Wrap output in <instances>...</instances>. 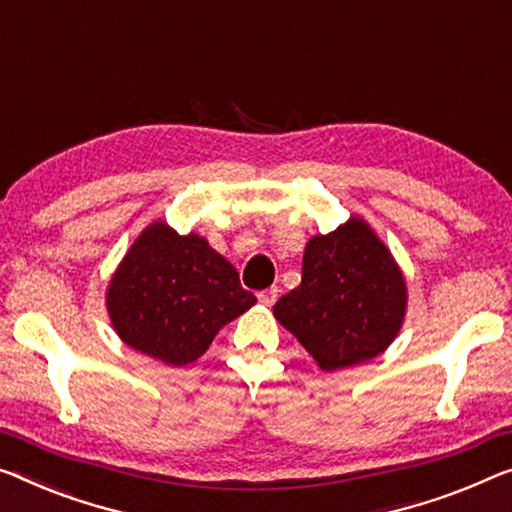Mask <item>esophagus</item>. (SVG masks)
<instances>
[{"label": "esophagus", "instance_id": "obj_1", "mask_svg": "<svg viewBox=\"0 0 512 512\" xmlns=\"http://www.w3.org/2000/svg\"><path fill=\"white\" fill-rule=\"evenodd\" d=\"M257 299L262 305H273L278 299V287H269V289H262V292L257 294Z\"/></svg>", "mask_w": 512, "mask_h": 512}]
</instances>
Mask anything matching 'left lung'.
<instances>
[{
	"mask_svg": "<svg viewBox=\"0 0 512 512\" xmlns=\"http://www.w3.org/2000/svg\"><path fill=\"white\" fill-rule=\"evenodd\" d=\"M407 285L388 248L361 218L303 253L301 285L273 305V315L308 349L322 370L379 356L398 335Z\"/></svg>",
	"mask_w": 512,
	"mask_h": 512,
	"instance_id": "1",
	"label": "left lung"
}]
</instances>
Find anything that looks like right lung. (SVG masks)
I'll use <instances>...</instances> for the list:
<instances>
[{
    "label": "right lung",
    "instance_id": "add662e5",
    "mask_svg": "<svg viewBox=\"0 0 512 512\" xmlns=\"http://www.w3.org/2000/svg\"><path fill=\"white\" fill-rule=\"evenodd\" d=\"M255 301L207 239L181 236L160 220L133 243L108 289L119 338L167 365L200 358L216 333Z\"/></svg>",
    "mask_w": 512,
    "mask_h": 512
}]
</instances>
